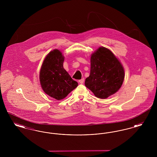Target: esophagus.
Segmentation results:
<instances>
[{"mask_svg":"<svg viewBox=\"0 0 157 157\" xmlns=\"http://www.w3.org/2000/svg\"><path fill=\"white\" fill-rule=\"evenodd\" d=\"M78 82H79L80 83H83V82H84V78H82V79H80V80H79V81Z\"/></svg>","mask_w":157,"mask_h":157,"instance_id":"1","label":"esophagus"}]
</instances>
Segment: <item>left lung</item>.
Segmentation results:
<instances>
[{
	"label": "left lung",
	"mask_w": 157,
	"mask_h": 157,
	"mask_svg": "<svg viewBox=\"0 0 157 157\" xmlns=\"http://www.w3.org/2000/svg\"><path fill=\"white\" fill-rule=\"evenodd\" d=\"M125 77L120 60L108 49L99 47L91 55L90 71L85 85L95 97L106 99L121 87Z\"/></svg>",
	"instance_id": "left-lung-1"
}]
</instances>
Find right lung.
Wrapping results in <instances>:
<instances>
[{
	"label": "right lung",
	"instance_id": "obj_1",
	"mask_svg": "<svg viewBox=\"0 0 157 157\" xmlns=\"http://www.w3.org/2000/svg\"><path fill=\"white\" fill-rule=\"evenodd\" d=\"M64 59L60 51L53 50L46 56L39 74L42 90L56 100L65 98L78 85L63 68Z\"/></svg>",
	"mask_w": 157,
	"mask_h": 157
}]
</instances>
